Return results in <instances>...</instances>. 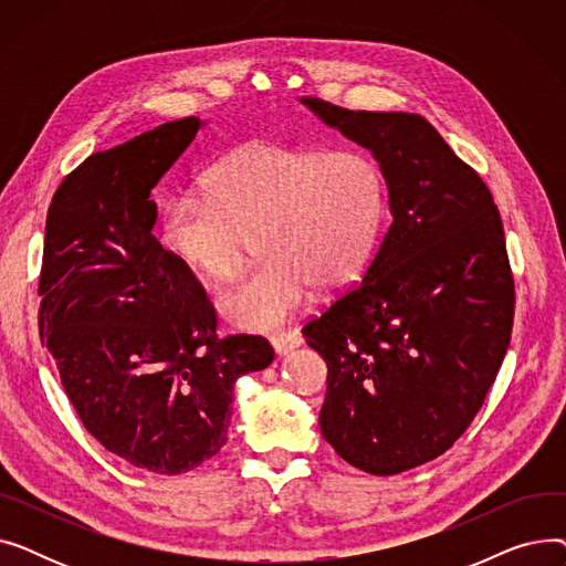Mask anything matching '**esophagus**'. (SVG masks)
Segmentation results:
<instances>
[{"instance_id":"obj_1","label":"esophagus","mask_w":566,"mask_h":566,"mask_svg":"<svg viewBox=\"0 0 566 566\" xmlns=\"http://www.w3.org/2000/svg\"><path fill=\"white\" fill-rule=\"evenodd\" d=\"M273 342V348L277 355H286L291 353L293 348H298L303 344V335L298 331H289V333H277L271 337Z\"/></svg>"}]
</instances>
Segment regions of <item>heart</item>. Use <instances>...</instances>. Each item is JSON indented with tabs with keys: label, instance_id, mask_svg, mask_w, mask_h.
<instances>
[{
	"label": "heart",
	"instance_id": "obj_1",
	"mask_svg": "<svg viewBox=\"0 0 566 566\" xmlns=\"http://www.w3.org/2000/svg\"><path fill=\"white\" fill-rule=\"evenodd\" d=\"M388 213V181L365 151L250 142L218 160L206 195L165 206V245L199 277L231 282L259 235L265 261L218 298L243 331H275L314 284L348 286L369 263Z\"/></svg>",
	"mask_w": 566,
	"mask_h": 566
}]
</instances>
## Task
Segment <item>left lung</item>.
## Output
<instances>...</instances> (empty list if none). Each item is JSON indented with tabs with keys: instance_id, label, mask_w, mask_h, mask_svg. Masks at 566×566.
<instances>
[{
	"instance_id": "obj_1",
	"label": "left lung",
	"mask_w": 566,
	"mask_h": 566,
	"mask_svg": "<svg viewBox=\"0 0 566 566\" xmlns=\"http://www.w3.org/2000/svg\"><path fill=\"white\" fill-rule=\"evenodd\" d=\"M303 103L369 148L392 224L358 286L303 335L328 365L321 433L378 478L448 452L507 353L514 275L491 190L420 114Z\"/></svg>"
}]
</instances>
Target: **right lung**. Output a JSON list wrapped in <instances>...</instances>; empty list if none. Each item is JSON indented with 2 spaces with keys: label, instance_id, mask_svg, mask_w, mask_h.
I'll return each instance as SVG.
<instances>
[{
  "label": "right lung",
  "instance_id": "add662e5",
  "mask_svg": "<svg viewBox=\"0 0 566 566\" xmlns=\"http://www.w3.org/2000/svg\"><path fill=\"white\" fill-rule=\"evenodd\" d=\"M201 122L178 118L88 156L48 208L39 333L84 429L135 468L181 474L227 442L233 382L265 369L261 335H218L188 265L154 235L151 190Z\"/></svg>",
  "mask_w": 566,
  "mask_h": 566
}]
</instances>
